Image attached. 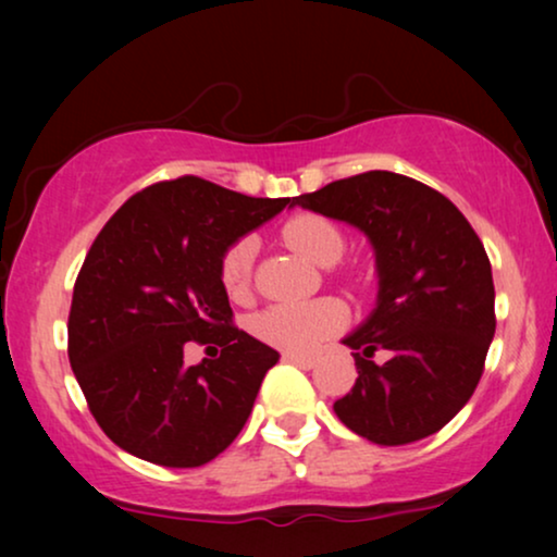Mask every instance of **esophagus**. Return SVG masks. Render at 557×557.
<instances>
[{
    "label": "esophagus",
    "instance_id": "34e87169",
    "mask_svg": "<svg viewBox=\"0 0 557 557\" xmlns=\"http://www.w3.org/2000/svg\"><path fill=\"white\" fill-rule=\"evenodd\" d=\"M284 362H292V364H296V368H301V370H311L317 364L314 357L296 355V352H284Z\"/></svg>",
    "mask_w": 557,
    "mask_h": 557
}]
</instances>
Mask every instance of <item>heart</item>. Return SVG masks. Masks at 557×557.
<instances>
[{
    "mask_svg": "<svg viewBox=\"0 0 557 557\" xmlns=\"http://www.w3.org/2000/svg\"><path fill=\"white\" fill-rule=\"evenodd\" d=\"M278 235L288 248L299 250L301 256L319 265L337 263L347 248L342 227L317 212L292 215L281 225ZM253 258L256 243L250 238H238L223 250L220 284L233 301H246L253 292ZM345 322L347 311L339 301L314 299L273 304V307L258 311L250 322V330L265 345L286 349V352H309L330 334L339 332Z\"/></svg>",
    "mask_w": 557,
    "mask_h": 557,
    "instance_id": "1",
    "label": "heart"
}]
</instances>
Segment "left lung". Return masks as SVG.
<instances>
[{"label":"left lung","mask_w":557,"mask_h":557,"mask_svg":"<svg viewBox=\"0 0 557 557\" xmlns=\"http://www.w3.org/2000/svg\"><path fill=\"white\" fill-rule=\"evenodd\" d=\"M292 205L360 227L377 256V307L345 339L357 380L334 413L383 446L444 429L474 395L497 326L490 256L474 227L438 189L385 170Z\"/></svg>","instance_id":"8db88e82"}]
</instances>
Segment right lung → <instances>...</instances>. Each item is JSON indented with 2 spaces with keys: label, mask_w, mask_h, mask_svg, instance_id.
I'll use <instances>...</instances> for the list:
<instances>
[{
  "label": "right lung",
  "mask_w": 557,
  "mask_h": 557,
  "mask_svg": "<svg viewBox=\"0 0 557 557\" xmlns=\"http://www.w3.org/2000/svg\"><path fill=\"white\" fill-rule=\"evenodd\" d=\"M288 197L185 174L149 185L96 235L73 286L67 357L106 436L159 467H202L233 444L278 352L233 324L223 250ZM221 357L189 369L184 347Z\"/></svg>",
  "instance_id": "right-lung-1"
}]
</instances>
